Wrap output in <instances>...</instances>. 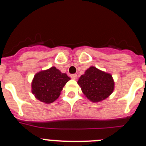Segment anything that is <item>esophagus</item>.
<instances>
[{"label":"esophagus","instance_id":"obj_1","mask_svg":"<svg viewBox=\"0 0 146 146\" xmlns=\"http://www.w3.org/2000/svg\"><path fill=\"white\" fill-rule=\"evenodd\" d=\"M71 78H72V80H76L77 78V75L76 74H72V75H71Z\"/></svg>","mask_w":146,"mask_h":146}]
</instances>
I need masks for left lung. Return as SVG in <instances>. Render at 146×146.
Instances as JSON below:
<instances>
[{
	"mask_svg": "<svg viewBox=\"0 0 146 146\" xmlns=\"http://www.w3.org/2000/svg\"><path fill=\"white\" fill-rule=\"evenodd\" d=\"M77 84L89 101L99 102L109 97L115 89L113 76L91 66L80 77Z\"/></svg>",
	"mask_w": 146,
	"mask_h": 146,
	"instance_id": "left-lung-1",
	"label": "left lung"
}]
</instances>
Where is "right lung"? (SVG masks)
I'll list each match as a JSON object with an SVG mask.
<instances>
[{"mask_svg": "<svg viewBox=\"0 0 146 146\" xmlns=\"http://www.w3.org/2000/svg\"><path fill=\"white\" fill-rule=\"evenodd\" d=\"M70 77L55 66L37 72L31 82V92L35 98L45 104L55 102Z\"/></svg>", "mask_w": 146, "mask_h": 146, "instance_id": "add662e5", "label": "right lung"}]
</instances>
